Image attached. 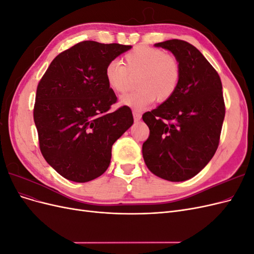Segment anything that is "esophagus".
<instances>
[{"label": "esophagus", "instance_id": "esophagus-1", "mask_svg": "<svg viewBox=\"0 0 254 254\" xmlns=\"http://www.w3.org/2000/svg\"><path fill=\"white\" fill-rule=\"evenodd\" d=\"M132 113H133V119H134V121H135V122H139V121L141 120V113L135 111V110H134Z\"/></svg>", "mask_w": 254, "mask_h": 254}]
</instances>
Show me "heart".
<instances>
[{
    "instance_id": "heart-1",
    "label": "heart",
    "mask_w": 254,
    "mask_h": 254,
    "mask_svg": "<svg viewBox=\"0 0 254 254\" xmlns=\"http://www.w3.org/2000/svg\"><path fill=\"white\" fill-rule=\"evenodd\" d=\"M125 65L112 60L106 65L105 79L110 90L124 93L130 78L139 76V90L123 96L122 103L135 110L145 109L156 98L163 103L170 99L178 89L181 66L178 59L160 49L137 47L124 56Z\"/></svg>"
}]
</instances>
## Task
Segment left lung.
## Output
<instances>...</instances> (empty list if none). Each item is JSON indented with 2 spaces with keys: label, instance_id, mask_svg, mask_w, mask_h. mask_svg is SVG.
<instances>
[{
  "label": "left lung",
  "instance_id": "obj_1",
  "mask_svg": "<svg viewBox=\"0 0 254 254\" xmlns=\"http://www.w3.org/2000/svg\"><path fill=\"white\" fill-rule=\"evenodd\" d=\"M171 51L181 66L175 94L143 114L149 128L142 152L148 170L179 182L193 178L210 162L219 145L226 106L218 73L190 43L172 39L157 43Z\"/></svg>",
  "mask_w": 254,
  "mask_h": 254
}]
</instances>
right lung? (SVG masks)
<instances>
[{
	"mask_svg": "<svg viewBox=\"0 0 254 254\" xmlns=\"http://www.w3.org/2000/svg\"><path fill=\"white\" fill-rule=\"evenodd\" d=\"M131 49L81 41L54 58L37 87L34 121L45 161L74 182L103 175L112 145L133 124L131 109L118 102L105 79L110 61Z\"/></svg>",
	"mask_w": 254,
	"mask_h": 254,
	"instance_id": "obj_1",
	"label": "right lung"
}]
</instances>
